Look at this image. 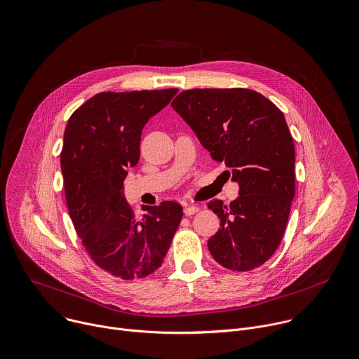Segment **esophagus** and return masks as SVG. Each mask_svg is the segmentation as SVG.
<instances>
[{
  "label": "esophagus",
  "mask_w": 359,
  "mask_h": 359,
  "mask_svg": "<svg viewBox=\"0 0 359 359\" xmlns=\"http://www.w3.org/2000/svg\"><path fill=\"white\" fill-rule=\"evenodd\" d=\"M198 210H199L198 205H185V208H184V213L187 215V217H191V215L196 213Z\"/></svg>",
  "instance_id": "1"
}]
</instances>
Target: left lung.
Here are the masks:
<instances>
[{"mask_svg":"<svg viewBox=\"0 0 359 359\" xmlns=\"http://www.w3.org/2000/svg\"><path fill=\"white\" fill-rule=\"evenodd\" d=\"M171 106L239 185L229 205L208 202L221 219L208 241L212 257L238 271L262 266L281 242L296 192L294 142L283 113L242 88L185 90Z\"/></svg>","mask_w":359,"mask_h":359,"instance_id":"8db88e82","label":"left lung"}]
</instances>
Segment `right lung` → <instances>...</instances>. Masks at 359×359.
I'll list each match as a JSON object with an SVG mask.
<instances>
[{
  "label": "right lung",
  "instance_id": "add662e5",
  "mask_svg": "<svg viewBox=\"0 0 359 359\" xmlns=\"http://www.w3.org/2000/svg\"><path fill=\"white\" fill-rule=\"evenodd\" d=\"M178 89L104 92L70 116L60 154L66 203L85 249L123 280L147 277L161 264L182 219V206L142 205L135 217L124 199L127 168L140 160L141 131Z\"/></svg>",
  "mask_w": 359,
  "mask_h": 359
}]
</instances>
